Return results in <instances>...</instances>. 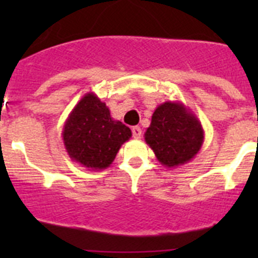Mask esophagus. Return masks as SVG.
<instances>
[{
	"label": "esophagus",
	"mask_w": 258,
	"mask_h": 258,
	"mask_svg": "<svg viewBox=\"0 0 258 258\" xmlns=\"http://www.w3.org/2000/svg\"><path fill=\"white\" fill-rule=\"evenodd\" d=\"M132 133H133L134 138H141V137H142V129H141L140 126H133Z\"/></svg>",
	"instance_id": "1"
}]
</instances>
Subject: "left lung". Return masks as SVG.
Returning a JSON list of instances; mask_svg holds the SVG:
<instances>
[{
	"label": "left lung",
	"mask_w": 258,
	"mask_h": 258,
	"mask_svg": "<svg viewBox=\"0 0 258 258\" xmlns=\"http://www.w3.org/2000/svg\"><path fill=\"white\" fill-rule=\"evenodd\" d=\"M145 141L161 165L175 168L197 156L204 142V131L188 107L181 102L168 101L157 106L152 113Z\"/></svg>",
	"instance_id": "8db88e82"
}]
</instances>
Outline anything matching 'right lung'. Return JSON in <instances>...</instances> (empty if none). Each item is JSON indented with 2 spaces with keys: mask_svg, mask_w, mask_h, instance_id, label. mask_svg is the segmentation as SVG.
Returning <instances> with one entry per match:
<instances>
[{
  "mask_svg": "<svg viewBox=\"0 0 258 258\" xmlns=\"http://www.w3.org/2000/svg\"><path fill=\"white\" fill-rule=\"evenodd\" d=\"M61 137L71 160L90 170H103L129 141L132 131L113 120L106 103L90 92L71 111Z\"/></svg>",
  "mask_w": 258,
  "mask_h": 258,
  "instance_id": "obj_1",
  "label": "right lung"
}]
</instances>
